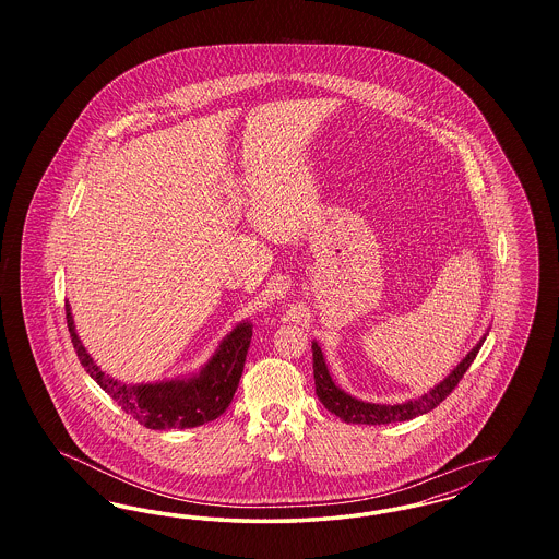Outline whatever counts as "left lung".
<instances>
[{
    "label": "left lung",
    "instance_id": "1",
    "mask_svg": "<svg viewBox=\"0 0 559 559\" xmlns=\"http://www.w3.org/2000/svg\"><path fill=\"white\" fill-rule=\"evenodd\" d=\"M488 331L479 337L478 344L472 347L465 358L452 369L440 383H436L429 392L421 394L419 399L404 400L396 404H379V402H367L356 399L344 392L340 385H335L329 367L324 362V354L317 342H312V360H314V385L317 396L324 404L326 411L344 419L346 424H365V426H385L396 421H411L419 415H426L431 408H436L442 400L447 399L454 390V385L461 381V377L472 367L479 347L484 344Z\"/></svg>",
    "mask_w": 559,
    "mask_h": 559
}]
</instances>
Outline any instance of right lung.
Returning <instances> with one entry per match:
<instances>
[{
    "instance_id": "obj_1",
    "label": "right lung",
    "mask_w": 559,
    "mask_h": 559,
    "mask_svg": "<svg viewBox=\"0 0 559 559\" xmlns=\"http://www.w3.org/2000/svg\"><path fill=\"white\" fill-rule=\"evenodd\" d=\"M67 308V324L71 342L80 356L83 369L115 400L132 419L148 429H187L217 419L239 388L247 349L253 335L249 320L239 322L213 352L212 358L197 372L182 377L151 381V383H123L103 371L87 354L75 331L71 304Z\"/></svg>"
}]
</instances>
